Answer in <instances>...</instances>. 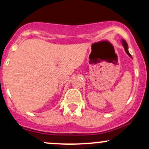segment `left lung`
<instances>
[{
  "label": "left lung",
  "instance_id": "1",
  "mask_svg": "<svg viewBox=\"0 0 149 149\" xmlns=\"http://www.w3.org/2000/svg\"><path fill=\"white\" fill-rule=\"evenodd\" d=\"M122 43H123V46H124L125 52L127 53V54L129 55V56H130V57L132 58V56H131V54H130V53H129V51H128V46H127V43L126 41H125L124 39H122Z\"/></svg>",
  "mask_w": 149,
  "mask_h": 149
}]
</instances>
